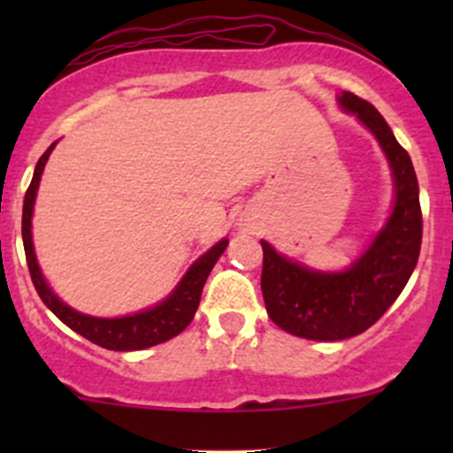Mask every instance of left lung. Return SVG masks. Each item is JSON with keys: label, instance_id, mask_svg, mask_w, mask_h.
Wrapping results in <instances>:
<instances>
[{"label": "left lung", "instance_id": "left-lung-1", "mask_svg": "<svg viewBox=\"0 0 453 453\" xmlns=\"http://www.w3.org/2000/svg\"><path fill=\"white\" fill-rule=\"evenodd\" d=\"M340 104L381 144L395 175V208L366 252L340 273L313 272L260 241V289L269 318L282 331L304 340L337 342L372 326L408 285L421 252L423 214L408 150L368 100L344 91Z\"/></svg>", "mask_w": 453, "mask_h": 453}]
</instances>
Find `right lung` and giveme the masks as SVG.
I'll return each mask as SVG.
<instances>
[{
  "instance_id": "obj_1",
  "label": "right lung",
  "mask_w": 453,
  "mask_h": 453,
  "mask_svg": "<svg viewBox=\"0 0 453 453\" xmlns=\"http://www.w3.org/2000/svg\"><path fill=\"white\" fill-rule=\"evenodd\" d=\"M54 146H57V142L50 144V149L36 162L35 175H32L28 190H26L24 217H21V236H24L26 260H28L32 285H35L39 298L72 331H76L85 340L94 342V344L109 350H142L180 335L193 322L195 311L199 307L201 291H203L205 280H208V273L212 272L219 256L226 252L227 239L219 241L212 250H208V252L201 256L197 263L188 269V273L181 278L177 289L164 303H159L157 307L146 309L142 313L125 315V318H91V315L74 311V309L67 307L65 303H61L52 294V289L45 282L43 273H41L39 263H36L35 248H32V210H35L36 188H39L41 173H43L45 162H48Z\"/></svg>"
}]
</instances>
